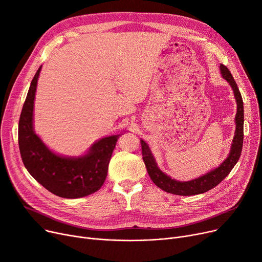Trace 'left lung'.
<instances>
[{
    "label": "left lung",
    "mask_w": 262,
    "mask_h": 262,
    "mask_svg": "<svg viewBox=\"0 0 262 262\" xmlns=\"http://www.w3.org/2000/svg\"><path fill=\"white\" fill-rule=\"evenodd\" d=\"M220 70H221L222 77L228 81L230 85L233 95H235L236 103H237V114L235 117L236 123V130L235 136H233L231 147L229 150V154L227 158L220 164V166L208 173H206L198 178H194L192 181L188 182H180L171 178L169 175L164 174L157 166V162L155 160L154 155L152 154V150L148 147L147 143L140 139L141 147H142V156L143 161L145 163V167L147 173L150 177L153 183L159 187L161 190L168 192V193L176 194V195H196L207 192L217 186L221 183L224 178L230 173L235 164L238 162L241 150L243 146V123H244V110H243V101L242 96L239 91V88L236 84L235 79H233L231 73L224 64H220Z\"/></svg>",
    "instance_id": "8db88e82"
}]
</instances>
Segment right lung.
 I'll list each match as a JSON object with an SVG mask.
<instances>
[{
	"instance_id": "right-lung-1",
	"label": "right lung",
	"mask_w": 262,
	"mask_h": 262,
	"mask_svg": "<svg viewBox=\"0 0 262 262\" xmlns=\"http://www.w3.org/2000/svg\"><path fill=\"white\" fill-rule=\"evenodd\" d=\"M41 67L31 82L19 120L22 161L29 173L53 194L64 199L87 196L103 186L110 158L122 134L104 137L81 156L54 153L34 130V101Z\"/></svg>"
}]
</instances>
